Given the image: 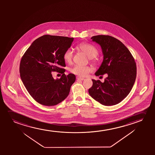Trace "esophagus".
Here are the masks:
<instances>
[{"mask_svg": "<svg viewBox=\"0 0 155 155\" xmlns=\"http://www.w3.org/2000/svg\"><path fill=\"white\" fill-rule=\"evenodd\" d=\"M77 79L78 80V81H84L85 78H81V77H77Z\"/></svg>", "mask_w": 155, "mask_h": 155, "instance_id": "34e87169", "label": "esophagus"}]
</instances>
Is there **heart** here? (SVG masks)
Here are the masks:
<instances>
[{"label": "heart", "instance_id": "1", "mask_svg": "<svg viewBox=\"0 0 155 155\" xmlns=\"http://www.w3.org/2000/svg\"><path fill=\"white\" fill-rule=\"evenodd\" d=\"M79 48L87 53L90 58H94L96 57L98 53L97 48L93 45L89 43H81L79 45ZM74 53L71 49H68L64 51L63 55L64 61L70 63L72 61ZM70 72L77 76L81 77H86L88 74L93 72V69L89 66H83L76 64L70 69Z\"/></svg>", "mask_w": 155, "mask_h": 155}]
</instances>
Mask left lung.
Returning a JSON list of instances; mask_svg holds the SVG:
<instances>
[{"mask_svg": "<svg viewBox=\"0 0 155 155\" xmlns=\"http://www.w3.org/2000/svg\"><path fill=\"white\" fill-rule=\"evenodd\" d=\"M92 40L102 48L104 59L96 72V76L106 74L104 83L92 79L93 86L88 90L91 97L105 106L118 104L130 93L137 76L134 59L120 41L110 35H99Z\"/></svg>", "mask_w": 155, "mask_h": 155, "instance_id": "obj_1", "label": "left lung"}]
</instances>
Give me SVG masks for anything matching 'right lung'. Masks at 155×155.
I'll return each mask as SVG.
<instances>
[{
  "label": "right lung",
  "mask_w": 155,
  "mask_h": 155,
  "mask_svg": "<svg viewBox=\"0 0 155 155\" xmlns=\"http://www.w3.org/2000/svg\"><path fill=\"white\" fill-rule=\"evenodd\" d=\"M73 38L45 35L36 39L21 57L19 73L28 93L36 102L45 106H54L66 99L76 81L74 74L66 75L63 58L70 48ZM61 73L54 80L51 72Z\"/></svg>",
  "instance_id": "obj_1"
}]
</instances>
